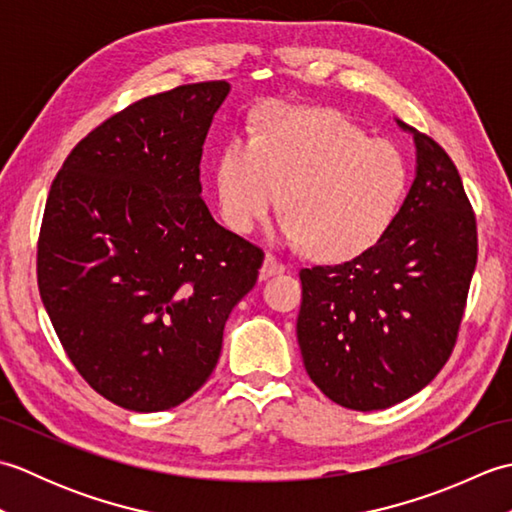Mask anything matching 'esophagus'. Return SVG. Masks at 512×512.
<instances>
[{"instance_id":"obj_1","label":"esophagus","mask_w":512,"mask_h":512,"mask_svg":"<svg viewBox=\"0 0 512 512\" xmlns=\"http://www.w3.org/2000/svg\"><path fill=\"white\" fill-rule=\"evenodd\" d=\"M286 270V264L281 262V259H277L275 255H266V259H264V264H262V270H259V275H262L264 279L266 277H270V275H279V273H284Z\"/></svg>"}]
</instances>
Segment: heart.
<instances>
[{"mask_svg":"<svg viewBox=\"0 0 512 512\" xmlns=\"http://www.w3.org/2000/svg\"><path fill=\"white\" fill-rule=\"evenodd\" d=\"M281 231L323 262L374 248L394 224L407 191V162L383 138H367L334 110L270 103L255 136L237 134L215 169L220 213L235 233H253L277 209Z\"/></svg>","mask_w":512,"mask_h":512,"instance_id":"heart-1","label":"heart"}]
</instances>
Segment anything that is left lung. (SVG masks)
I'll use <instances>...</instances> for the list:
<instances>
[{
  "instance_id": "8db88e82",
  "label": "left lung",
  "mask_w": 512,
  "mask_h": 512,
  "mask_svg": "<svg viewBox=\"0 0 512 512\" xmlns=\"http://www.w3.org/2000/svg\"><path fill=\"white\" fill-rule=\"evenodd\" d=\"M411 132L416 180L385 237L350 262L299 270L303 365L325 396L356 411L387 409L438 376L477 264L458 167L431 136Z\"/></svg>"
}]
</instances>
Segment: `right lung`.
<instances>
[{
    "label": "right lung",
    "mask_w": 512,
    "mask_h": 512,
    "mask_svg": "<svg viewBox=\"0 0 512 512\" xmlns=\"http://www.w3.org/2000/svg\"><path fill=\"white\" fill-rule=\"evenodd\" d=\"M228 90L187 83L127 105L52 180L39 295L76 372L129 411L171 409L206 383L264 262L200 195L202 147Z\"/></svg>",
    "instance_id": "add662e5"
}]
</instances>
